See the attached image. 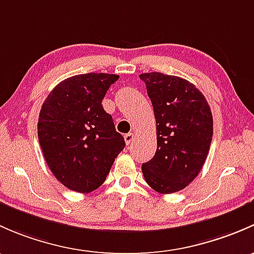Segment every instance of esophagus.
<instances>
[{
    "mask_svg": "<svg viewBox=\"0 0 254 254\" xmlns=\"http://www.w3.org/2000/svg\"><path fill=\"white\" fill-rule=\"evenodd\" d=\"M133 139H134V134H133V133H127V134H125V142H126V144H130Z\"/></svg>",
    "mask_w": 254,
    "mask_h": 254,
    "instance_id": "obj_1",
    "label": "esophagus"
}]
</instances>
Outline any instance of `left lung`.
Returning <instances> with one entry per match:
<instances>
[{
    "instance_id": "8db88e82",
    "label": "left lung",
    "mask_w": 254,
    "mask_h": 254,
    "mask_svg": "<svg viewBox=\"0 0 254 254\" xmlns=\"http://www.w3.org/2000/svg\"><path fill=\"white\" fill-rule=\"evenodd\" d=\"M139 78L153 104L158 142L155 155L142 165L143 175L156 192H179L204 165L213 138V115L204 95L184 78L159 72Z\"/></svg>"
}]
</instances>
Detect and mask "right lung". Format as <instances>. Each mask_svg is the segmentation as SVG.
I'll use <instances>...</instances> for the list:
<instances>
[{"instance_id":"add662e5","label":"right lung","mask_w":254,"mask_h":254,"mask_svg":"<svg viewBox=\"0 0 254 254\" xmlns=\"http://www.w3.org/2000/svg\"><path fill=\"white\" fill-rule=\"evenodd\" d=\"M117 79L108 73L73 75L57 84L41 106L38 137L44 158L55 177L75 192L100 187L126 145L101 105Z\"/></svg>"}]
</instances>
